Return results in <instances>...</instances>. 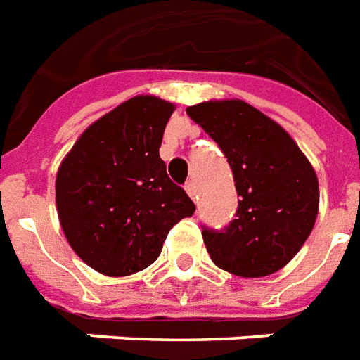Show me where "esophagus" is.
I'll list each match as a JSON object with an SVG mask.
<instances>
[{"mask_svg":"<svg viewBox=\"0 0 360 360\" xmlns=\"http://www.w3.org/2000/svg\"><path fill=\"white\" fill-rule=\"evenodd\" d=\"M186 191H188V195H190L193 201H198L199 195H198V186H195V182L186 184Z\"/></svg>","mask_w":360,"mask_h":360,"instance_id":"1","label":"esophagus"}]
</instances>
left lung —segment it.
I'll use <instances>...</instances> for the list:
<instances>
[{
	"label": "left lung",
	"mask_w": 360,
	"mask_h": 360,
	"mask_svg": "<svg viewBox=\"0 0 360 360\" xmlns=\"http://www.w3.org/2000/svg\"><path fill=\"white\" fill-rule=\"evenodd\" d=\"M228 159L240 195L236 219L203 228L212 263L243 278L269 276L305 243L319 212V180L284 128L245 101L186 109Z\"/></svg>",
	"instance_id": "1"
}]
</instances>
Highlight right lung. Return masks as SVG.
Segmentation results:
<instances>
[{"label":"right lung","mask_w":360,"mask_h":360,"mask_svg":"<svg viewBox=\"0 0 360 360\" xmlns=\"http://www.w3.org/2000/svg\"><path fill=\"white\" fill-rule=\"evenodd\" d=\"M174 105L128 99L78 138L57 172L63 232L84 263L128 276L159 257L170 228L195 211L159 157Z\"/></svg>","instance_id":"1"}]
</instances>
